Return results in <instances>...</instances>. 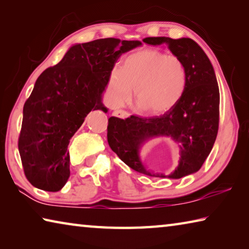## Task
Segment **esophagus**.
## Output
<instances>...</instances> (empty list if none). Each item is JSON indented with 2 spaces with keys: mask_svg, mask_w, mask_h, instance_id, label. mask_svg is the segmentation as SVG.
Returning a JSON list of instances; mask_svg holds the SVG:
<instances>
[{
  "mask_svg": "<svg viewBox=\"0 0 249 249\" xmlns=\"http://www.w3.org/2000/svg\"><path fill=\"white\" fill-rule=\"evenodd\" d=\"M114 116H117V117H121V119H126V117H128V113L126 111H123V109H117V111H115L114 113Z\"/></svg>",
  "mask_w": 249,
  "mask_h": 249,
  "instance_id": "esophagus-1",
  "label": "esophagus"
}]
</instances>
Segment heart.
Returning <instances> with one entry per match:
<instances>
[{
    "label": "heart",
    "instance_id": "heart-1",
    "mask_svg": "<svg viewBox=\"0 0 249 249\" xmlns=\"http://www.w3.org/2000/svg\"><path fill=\"white\" fill-rule=\"evenodd\" d=\"M188 70L179 57L156 49L137 52L108 77L109 100L122 107L135 94L141 109L159 115L170 111L182 99L188 87Z\"/></svg>",
    "mask_w": 249,
    "mask_h": 249
}]
</instances>
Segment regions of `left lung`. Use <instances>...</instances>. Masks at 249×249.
Segmentation results:
<instances>
[{
	"label": "left lung",
	"mask_w": 249,
	"mask_h": 249,
	"mask_svg": "<svg viewBox=\"0 0 249 249\" xmlns=\"http://www.w3.org/2000/svg\"><path fill=\"white\" fill-rule=\"evenodd\" d=\"M145 44L167 46L184 62L188 87L179 103L160 117L132 115L109 117L107 142L122 161L141 174L180 179L196 174L208 158L216 140L220 116V91L209 57L191 38L147 37ZM168 137L179 147V163L170 175L155 174L141 161V148L151 139Z\"/></svg>",
	"instance_id": "1"
}]
</instances>
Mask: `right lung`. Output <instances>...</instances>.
Masks as SVG:
<instances>
[{
    "label": "right lung",
    "mask_w": 249,
    "mask_h": 249,
    "mask_svg": "<svg viewBox=\"0 0 249 249\" xmlns=\"http://www.w3.org/2000/svg\"><path fill=\"white\" fill-rule=\"evenodd\" d=\"M140 40L96 39L74 44L56 66L36 80L24 104L18 150L24 172L34 187L56 192L70 176V138L102 102L108 77L122 54Z\"/></svg>",
    "instance_id": "add662e5"
}]
</instances>
